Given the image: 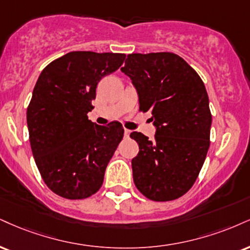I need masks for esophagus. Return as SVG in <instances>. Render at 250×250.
Here are the masks:
<instances>
[{"label":"esophagus","mask_w":250,"mask_h":250,"mask_svg":"<svg viewBox=\"0 0 250 250\" xmlns=\"http://www.w3.org/2000/svg\"><path fill=\"white\" fill-rule=\"evenodd\" d=\"M130 133H131L130 130H128V129H125V137H129Z\"/></svg>","instance_id":"obj_1"}]
</instances>
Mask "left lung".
I'll return each instance as SVG.
<instances>
[{
  "label": "left lung",
  "mask_w": 250,
  "mask_h": 250,
  "mask_svg": "<svg viewBox=\"0 0 250 250\" xmlns=\"http://www.w3.org/2000/svg\"><path fill=\"white\" fill-rule=\"evenodd\" d=\"M121 71L130 78L140 109L151 113L155 137L133 131L140 151L131 161L143 195L169 201L194 184L209 148L212 115L205 85L182 57L171 52L131 53Z\"/></svg>",
  "instance_id": "left-lung-1"
}]
</instances>
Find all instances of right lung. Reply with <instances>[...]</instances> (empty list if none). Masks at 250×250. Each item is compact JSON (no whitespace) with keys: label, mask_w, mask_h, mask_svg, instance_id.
Returning <instances> with one entry per match:
<instances>
[{"label":"right lung","mask_w":250,"mask_h":250,"mask_svg":"<svg viewBox=\"0 0 250 250\" xmlns=\"http://www.w3.org/2000/svg\"><path fill=\"white\" fill-rule=\"evenodd\" d=\"M125 53L73 51L42 71L26 112L36 165L51 191L66 199L91 197L123 137L122 125L88 120L102 77L123 64Z\"/></svg>","instance_id":"1"}]
</instances>
